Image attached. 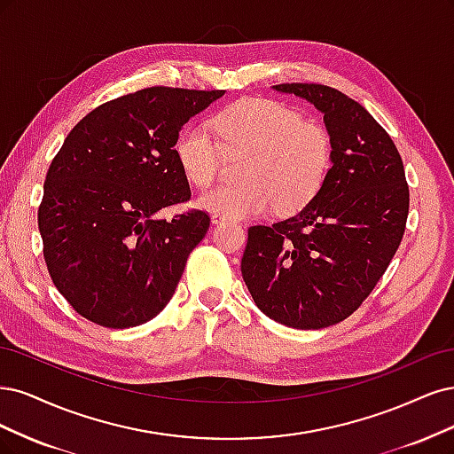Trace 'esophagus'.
Masks as SVG:
<instances>
[{
    "label": "esophagus",
    "instance_id": "34e87169",
    "mask_svg": "<svg viewBox=\"0 0 454 454\" xmlns=\"http://www.w3.org/2000/svg\"><path fill=\"white\" fill-rule=\"evenodd\" d=\"M226 221V216H223V215H211V223L213 224H218V223H224Z\"/></svg>",
    "mask_w": 454,
    "mask_h": 454
}]
</instances>
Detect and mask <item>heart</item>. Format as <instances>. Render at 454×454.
Wrapping results in <instances>:
<instances>
[{"label":"heart","mask_w":454,"mask_h":454,"mask_svg":"<svg viewBox=\"0 0 454 454\" xmlns=\"http://www.w3.org/2000/svg\"><path fill=\"white\" fill-rule=\"evenodd\" d=\"M218 143L206 128L188 124L175 143V156L194 186H209L230 158H247L243 184H223L198 198V206L228 218H253L271 211L294 213L323 188L332 166V139L323 126L270 99H243L215 121Z\"/></svg>","instance_id":"b5f03b06"}]
</instances>
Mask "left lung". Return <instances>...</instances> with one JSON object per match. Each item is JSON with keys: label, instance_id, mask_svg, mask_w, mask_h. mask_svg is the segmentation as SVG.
I'll return each instance as SVG.
<instances>
[{"label": "left lung", "instance_id": "obj_1", "mask_svg": "<svg viewBox=\"0 0 454 454\" xmlns=\"http://www.w3.org/2000/svg\"><path fill=\"white\" fill-rule=\"evenodd\" d=\"M271 89L323 113L332 168L300 213L248 228L241 273L275 323L320 330L356 311L387 271L403 238L409 188L396 145L358 101L325 84Z\"/></svg>", "mask_w": 454, "mask_h": 454}]
</instances>
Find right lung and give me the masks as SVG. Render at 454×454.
<instances>
[{"mask_svg": "<svg viewBox=\"0 0 454 454\" xmlns=\"http://www.w3.org/2000/svg\"><path fill=\"white\" fill-rule=\"evenodd\" d=\"M223 96L153 86L107 101L69 131L37 221L52 283L84 318L139 326L175 294L209 216L190 211L166 221L156 213L190 200L175 143Z\"/></svg>", "mask_w": 454, "mask_h": 454, "instance_id": "obj_1", "label": "right lung"}]
</instances>
